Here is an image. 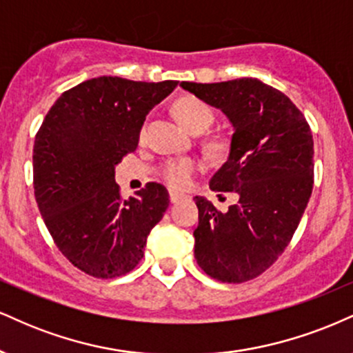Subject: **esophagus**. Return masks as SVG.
Segmentation results:
<instances>
[{
    "mask_svg": "<svg viewBox=\"0 0 353 353\" xmlns=\"http://www.w3.org/2000/svg\"><path fill=\"white\" fill-rule=\"evenodd\" d=\"M185 198V194L183 193H178V192H170V201L172 203H178V201H181Z\"/></svg>",
    "mask_w": 353,
    "mask_h": 353,
    "instance_id": "34e87169",
    "label": "esophagus"
}]
</instances>
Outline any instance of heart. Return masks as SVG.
I'll return each mask as SVG.
<instances>
[{"mask_svg": "<svg viewBox=\"0 0 353 353\" xmlns=\"http://www.w3.org/2000/svg\"><path fill=\"white\" fill-rule=\"evenodd\" d=\"M175 114L178 120L183 123V127L188 128L192 134H203L214 120L213 109L196 97H181L175 103ZM208 150L213 155H225L230 150V142L225 137L211 139L208 142ZM196 170L198 163L193 159H176L165 161L160 168V175L172 188H185Z\"/></svg>", "mask_w": 353, "mask_h": 353, "instance_id": "1", "label": "heart"}]
</instances>
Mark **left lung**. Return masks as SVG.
<instances>
[{"mask_svg": "<svg viewBox=\"0 0 353 353\" xmlns=\"http://www.w3.org/2000/svg\"><path fill=\"white\" fill-rule=\"evenodd\" d=\"M180 85L221 110L233 125L230 155L210 188L236 193L238 201L221 213L206 198L194 196V259L221 283L254 279L283 254L309 203L310 127L288 95L259 79Z\"/></svg>", "mask_w": 353, "mask_h": 353, "instance_id": "left-lung-1", "label": "left lung"}]
</instances>
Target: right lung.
Returning a JSON list of instances; mask_svg holds the SVG:
<instances>
[{
    "label": "right lung",
    "instance_id": "right-lung-1",
    "mask_svg": "<svg viewBox=\"0 0 353 353\" xmlns=\"http://www.w3.org/2000/svg\"><path fill=\"white\" fill-rule=\"evenodd\" d=\"M178 81L89 79L65 90L43 120L32 150L34 196L62 254L102 279L130 272L168 208V192L147 183L123 200L115 167L134 152L145 117Z\"/></svg>",
    "mask_w": 353,
    "mask_h": 353
}]
</instances>
